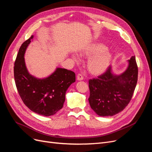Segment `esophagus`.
<instances>
[{
  "label": "esophagus",
  "instance_id": "34e87169",
  "mask_svg": "<svg viewBox=\"0 0 152 152\" xmlns=\"http://www.w3.org/2000/svg\"><path fill=\"white\" fill-rule=\"evenodd\" d=\"M77 79L78 80H82L84 79V77L82 76V75L80 74V73H78Z\"/></svg>",
  "mask_w": 152,
  "mask_h": 152
}]
</instances>
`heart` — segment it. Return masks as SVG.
Returning a JSON list of instances; mask_svg holds the SVG:
<instances>
[{"label":"heart","instance_id":"b5f03b06","mask_svg":"<svg viewBox=\"0 0 152 152\" xmlns=\"http://www.w3.org/2000/svg\"><path fill=\"white\" fill-rule=\"evenodd\" d=\"M82 55L92 56L87 62V67L89 72L94 75H101L107 70L112 58L111 53L102 44L91 45L84 50Z\"/></svg>","mask_w":152,"mask_h":152}]
</instances>
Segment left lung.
<instances>
[{"label": "left lung", "instance_id": "1", "mask_svg": "<svg viewBox=\"0 0 152 152\" xmlns=\"http://www.w3.org/2000/svg\"><path fill=\"white\" fill-rule=\"evenodd\" d=\"M138 69L135 56L129 60L127 70L120 75L111 73V66L97 78L89 80L91 108L102 117L113 116L125 108L134 94Z\"/></svg>", "mask_w": 152, "mask_h": 152}]
</instances>
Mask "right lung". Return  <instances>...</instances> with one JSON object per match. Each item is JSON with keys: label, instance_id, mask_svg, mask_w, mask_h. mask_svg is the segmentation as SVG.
Masks as SVG:
<instances>
[{"label": "right lung", "instance_id": "right-lung-1", "mask_svg": "<svg viewBox=\"0 0 152 152\" xmlns=\"http://www.w3.org/2000/svg\"><path fill=\"white\" fill-rule=\"evenodd\" d=\"M33 37L21 44L17 54L14 66L15 84L27 107L39 115L50 116L63 108L66 91L75 82V74L72 71L58 68L44 79H37L30 75L25 66L24 54Z\"/></svg>", "mask_w": 152, "mask_h": 152}]
</instances>
